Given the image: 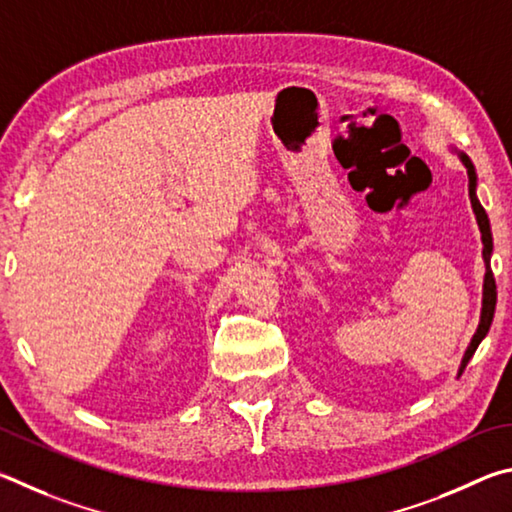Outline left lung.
Returning <instances> with one entry per match:
<instances>
[{"label":"left lung","mask_w":512,"mask_h":512,"mask_svg":"<svg viewBox=\"0 0 512 512\" xmlns=\"http://www.w3.org/2000/svg\"><path fill=\"white\" fill-rule=\"evenodd\" d=\"M459 159L463 161L465 170H468V193H470V202H472V211L477 215V224H479V231H481V242H483V263H486V276H483V301H481V321H479V328L477 333H474L472 342L468 346V351H465L463 360H461V369L459 375L465 371V366L472 360L474 351H477L479 344L483 342V337L488 335V330L492 326V317H495V306H497V283H495V276H492L490 270V256H492V231H490V220L486 211H483L481 202L477 200V173H474V166L470 157L465 155V152H456Z\"/></svg>","instance_id":"1"}]
</instances>
